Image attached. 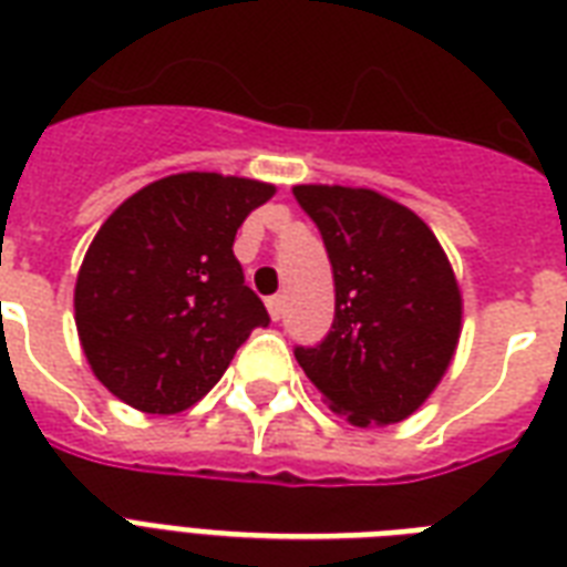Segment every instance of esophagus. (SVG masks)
I'll return each instance as SVG.
<instances>
[{"label": "esophagus", "mask_w": 567, "mask_h": 567, "mask_svg": "<svg viewBox=\"0 0 567 567\" xmlns=\"http://www.w3.org/2000/svg\"><path fill=\"white\" fill-rule=\"evenodd\" d=\"M266 307H269V316L278 322L280 316H284V296H271L266 298Z\"/></svg>", "instance_id": "1"}]
</instances>
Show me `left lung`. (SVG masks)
Instances as JSON below:
<instances>
[{
  "label": "left lung",
  "instance_id": "obj_1",
  "mask_svg": "<svg viewBox=\"0 0 567 567\" xmlns=\"http://www.w3.org/2000/svg\"><path fill=\"white\" fill-rule=\"evenodd\" d=\"M333 271V322L296 361L331 411L390 425L423 405L462 333V292L429 224L408 206L349 186H296Z\"/></svg>",
  "mask_w": 567,
  "mask_h": 567
}]
</instances>
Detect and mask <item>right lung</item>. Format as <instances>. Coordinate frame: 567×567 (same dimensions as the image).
Listing matches in <instances>:
<instances>
[{"instance_id":"add662e5","label":"right lung","mask_w":567,"mask_h":567,"mask_svg":"<svg viewBox=\"0 0 567 567\" xmlns=\"http://www.w3.org/2000/svg\"><path fill=\"white\" fill-rule=\"evenodd\" d=\"M275 186L171 174L105 218L76 278L91 370L126 405L177 414L204 399L269 313L234 257L236 230Z\"/></svg>"}]
</instances>
